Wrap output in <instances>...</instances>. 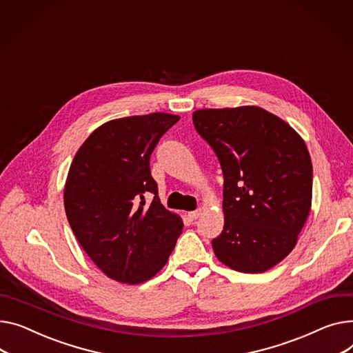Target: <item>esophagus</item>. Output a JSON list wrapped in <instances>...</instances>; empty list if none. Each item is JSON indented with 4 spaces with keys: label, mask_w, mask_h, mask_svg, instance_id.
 Here are the masks:
<instances>
[{
    "label": "esophagus",
    "mask_w": 353,
    "mask_h": 353,
    "mask_svg": "<svg viewBox=\"0 0 353 353\" xmlns=\"http://www.w3.org/2000/svg\"><path fill=\"white\" fill-rule=\"evenodd\" d=\"M187 216H189V219H190V220H197V219L201 216V210H194V211H190V213L187 214Z\"/></svg>",
    "instance_id": "1"
}]
</instances>
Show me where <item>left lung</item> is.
Wrapping results in <instances>:
<instances>
[{"mask_svg":"<svg viewBox=\"0 0 353 353\" xmlns=\"http://www.w3.org/2000/svg\"><path fill=\"white\" fill-rule=\"evenodd\" d=\"M197 133L224 176V228L213 250L227 267L264 272L294 250L311 210L312 163L301 136L256 106L201 109Z\"/></svg>","mask_w":353,"mask_h":353,"instance_id":"left-lung-1","label":"left lung"}]
</instances>
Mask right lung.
Masks as SVG:
<instances>
[{
  "mask_svg": "<svg viewBox=\"0 0 353 353\" xmlns=\"http://www.w3.org/2000/svg\"><path fill=\"white\" fill-rule=\"evenodd\" d=\"M179 119L157 112L106 122L70 164L63 192L69 225L90 260L119 283L154 276L181 234V219L161 205L150 174L152 152Z\"/></svg>",
  "mask_w": 353,
  "mask_h": 353,
  "instance_id": "add662e5",
  "label": "right lung"
}]
</instances>
